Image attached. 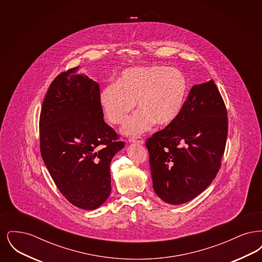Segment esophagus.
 Returning <instances> with one entry per match:
<instances>
[{"label":"esophagus","instance_id":"1","mask_svg":"<svg viewBox=\"0 0 262 262\" xmlns=\"http://www.w3.org/2000/svg\"><path fill=\"white\" fill-rule=\"evenodd\" d=\"M128 141L132 142V143H138V144H143L144 143V140L140 137H130L128 139Z\"/></svg>","mask_w":262,"mask_h":262}]
</instances>
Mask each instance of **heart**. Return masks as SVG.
<instances>
[{
	"mask_svg": "<svg viewBox=\"0 0 262 262\" xmlns=\"http://www.w3.org/2000/svg\"><path fill=\"white\" fill-rule=\"evenodd\" d=\"M187 93V78L182 72L154 64L124 71L117 82L101 89L99 103L113 125L123 124L137 103L138 110L122 128L125 136L136 137L155 123L159 126L174 123L184 108Z\"/></svg>",
	"mask_w": 262,
	"mask_h": 262,
	"instance_id": "obj_1",
	"label": "heart"
}]
</instances>
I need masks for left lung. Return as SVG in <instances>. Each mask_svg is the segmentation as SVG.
I'll use <instances>...</instances> for the list:
<instances>
[{
	"mask_svg": "<svg viewBox=\"0 0 262 262\" xmlns=\"http://www.w3.org/2000/svg\"><path fill=\"white\" fill-rule=\"evenodd\" d=\"M227 135V109L214 81L193 85L174 123L146 140L156 194L174 205L198 196L221 167Z\"/></svg>",
	"mask_w": 262,
	"mask_h": 262,
	"instance_id": "left-lung-1",
	"label": "left lung"
}]
</instances>
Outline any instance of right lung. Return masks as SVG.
I'll return each instance as SVG.
<instances>
[{
    "instance_id": "obj_1",
    "label": "right lung",
    "mask_w": 262,
    "mask_h": 262,
    "mask_svg": "<svg viewBox=\"0 0 262 262\" xmlns=\"http://www.w3.org/2000/svg\"><path fill=\"white\" fill-rule=\"evenodd\" d=\"M78 68L62 72L49 86L40 113V151L62 195L92 210L111 193L110 164L125 143L104 122L99 84Z\"/></svg>"
}]
</instances>
